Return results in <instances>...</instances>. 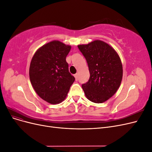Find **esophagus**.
<instances>
[{"mask_svg":"<svg viewBox=\"0 0 152 152\" xmlns=\"http://www.w3.org/2000/svg\"><path fill=\"white\" fill-rule=\"evenodd\" d=\"M74 77L75 78V80H78V73H76V74L74 75Z\"/></svg>","mask_w":152,"mask_h":152,"instance_id":"esophagus-1","label":"esophagus"}]
</instances>
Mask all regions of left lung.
Segmentation results:
<instances>
[{"label": "left lung", "instance_id": "8db88e82", "mask_svg": "<svg viewBox=\"0 0 152 152\" xmlns=\"http://www.w3.org/2000/svg\"><path fill=\"white\" fill-rule=\"evenodd\" d=\"M85 57L90 77L82 85L86 98L96 103H102L114 95L121 84L123 69L117 53L103 41L96 40L78 45Z\"/></svg>", "mask_w": 152, "mask_h": 152}]
</instances>
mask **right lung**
I'll return each mask as SVG.
<instances>
[{
	"label": "right lung",
	"mask_w": 152,
	"mask_h": 152,
	"mask_svg": "<svg viewBox=\"0 0 152 152\" xmlns=\"http://www.w3.org/2000/svg\"><path fill=\"white\" fill-rule=\"evenodd\" d=\"M70 49V45L53 40L40 47L31 59L29 69L31 84L36 93L50 104L62 102L75 81L66 61Z\"/></svg>",
	"instance_id": "right-lung-1"
}]
</instances>
